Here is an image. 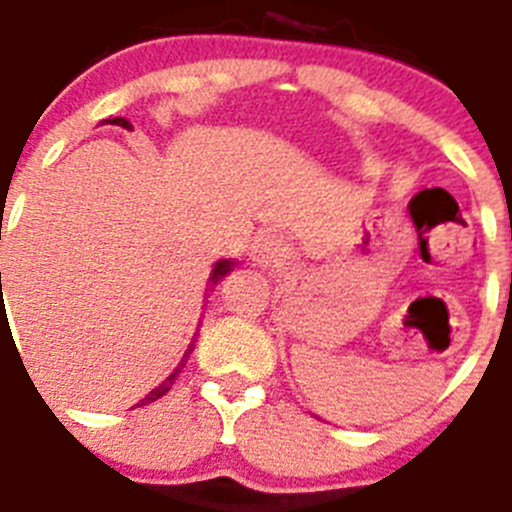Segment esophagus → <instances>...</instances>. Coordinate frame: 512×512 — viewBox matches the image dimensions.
I'll return each instance as SVG.
<instances>
[{
  "instance_id": "34e87169",
  "label": "esophagus",
  "mask_w": 512,
  "mask_h": 512,
  "mask_svg": "<svg viewBox=\"0 0 512 512\" xmlns=\"http://www.w3.org/2000/svg\"><path fill=\"white\" fill-rule=\"evenodd\" d=\"M271 253H274V241L259 243V256H264V259H269Z\"/></svg>"
}]
</instances>
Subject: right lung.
<instances>
[{
    "mask_svg": "<svg viewBox=\"0 0 512 512\" xmlns=\"http://www.w3.org/2000/svg\"><path fill=\"white\" fill-rule=\"evenodd\" d=\"M107 122H110V125H120V128L130 130V122L125 120V117H112V120H107ZM233 266H235V261H233V259H220V261H217V264H215V269H212V274H210V282H207V284H210V289L215 287V284H220V279H223L225 274H230V271H233ZM0 277H2V274H0ZM192 348H194V343H189V351H187V354L182 356V364L176 366L174 372H171L169 377H166V382H164V384H158L156 390H153V392H148V395L143 397V400H140L138 405H148V402H156L158 397H164L166 392L171 390V384H174V382H176V377H179V374H182L184 364H187L189 354H192Z\"/></svg>",
    "mask_w": 512,
    "mask_h": 512,
    "instance_id": "add662e5",
    "label": "right lung"
}]
</instances>
